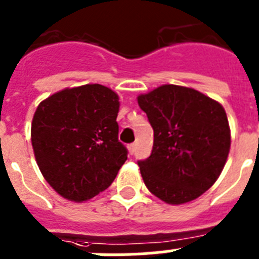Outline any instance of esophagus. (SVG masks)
I'll return each mask as SVG.
<instances>
[{
	"label": "esophagus",
	"mask_w": 259,
	"mask_h": 259,
	"mask_svg": "<svg viewBox=\"0 0 259 259\" xmlns=\"http://www.w3.org/2000/svg\"><path fill=\"white\" fill-rule=\"evenodd\" d=\"M136 148H137V144L136 143L130 144V145H128V150H130V154H134V153L136 152Z\"/></svg>",
	"instance_id": "34e87169"
}]
</instances>
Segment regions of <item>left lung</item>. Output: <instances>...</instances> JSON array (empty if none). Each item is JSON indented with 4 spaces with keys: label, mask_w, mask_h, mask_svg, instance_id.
I'll return each instance as SVG.
<instances>
[{
    "label": "left lung",
    "mask_w": 259,
    "mask_h": 259,
    "mask_svg": "<svg viewBox=\"0 0 259 259\" xmlns=\"http://www.w3.org/2000/svg\"><path fill=\"white\" fill-rule=\"evenodd\" d=\"M137 102L154 131L152 153L137 162L146 188L171 205L200 197L217 182L230 152L223 106L172 84L139 96Z\"/></svg>",
    "instance_id": "1"
}]
</instances>
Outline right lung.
Returning <instances> with one entry per match:
<instances>
[{"instance_id":"add662e5","label":"right lung","mask_w":259,"mask_h":259,"mask_svg":"<svg viewBox=\"0 0 259 259\" xmlns=\"http://www.w3.org/2000/svg\"><path fill=\"white\" fill-rule=\"evenodd\" d=\"M119 98L100 84L63 89L41 102L31 127L36 162L52 188L81 202L109 188L128 150L118 140Z\"/></svg>"}]
</instances>
